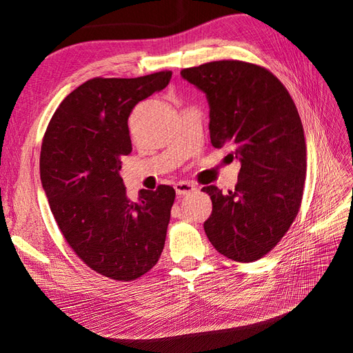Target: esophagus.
Instances as JSON below:
<instances>
[{"mask_svg": "<svg viewBox=\"0 0 353 353\" xmlns=\"http://www.w3.org/2000/svg\"><path fill=\"white\" fill-rule=\"evenodd\" d=\"M175 191L178 196H188L196 191V185L193 183H187V181H179L175 184Z\"/></svg>", "mask_w": 353, "mask_h": 353, "instance_id": "esophagus-1", "label": "esophagus"}]
</instances>
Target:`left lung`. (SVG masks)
Instances as JSON below:
<instances>
[{
	"label": "left lung",
	"mask_w": 353,
	"mask_h": 353,
	"mask_svg": "<svg viewBox=\"0 0 353 353\" xmlns=\"http://www.w3.org/2000/svg\"><path fill=\"white\" fill-rule=\"evenodd\" d=\"M181 74L206 94L212 145H230L241 162L227 194L201 188L212 200L203 228L221 254L258 261L285 236L302 205L306 144L296 104L281 81L254 63L210 61Z\"/></svg>",
	"instance_id": "8db88e82"
}]
</instances>
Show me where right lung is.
<instances>
[{"label": "right lung", "mask_w": 353, "mask_h": 353, "mask_svg": "<svg viewBox=\"0 0 353 353\" xmlns=\"http://www.w3.org/2000/svg\"><path fill=\"white\" fill-rule=\"evenodd\" d=\"M170 77L163 70L83 82L60 103L42 138L41 183L59 230L88 268L110 280L140 279L163 250L175 190H141L132 201L119 170L132 152L134 105L163 90Z\"/></svg>", "instance_id": "right-lung-1"}]
</instances>
